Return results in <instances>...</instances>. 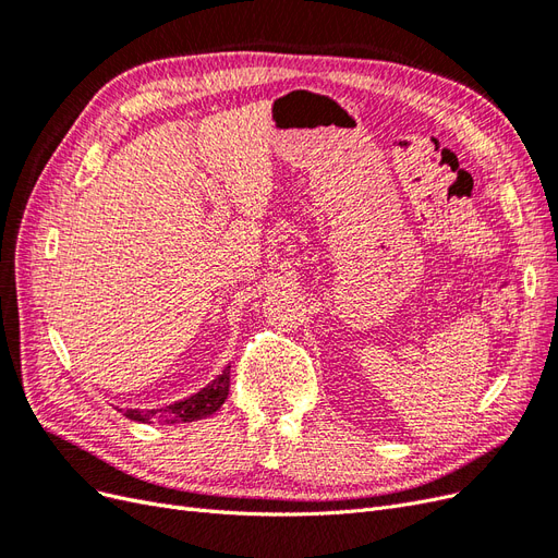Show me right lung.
<instances>
[{"instance_id": "obj_1", "label": "right lung", "mask_w": 558, "mask_h": 558, "mask_svg": "<svg viewBox=\"0 0 558 558\" xmlns=\"http://www.w3.org/2000/svg\"><path fill=\"white\" fill-rule=\"evenodd\" d=\"M230 391V365L218 375L214 381H209L205 388H199L197 393L177 400L167 408L160 410H125V416L140 424H185V421H199L207 418L214 412L221 410Z\"/></svg>"}]
</instances>
